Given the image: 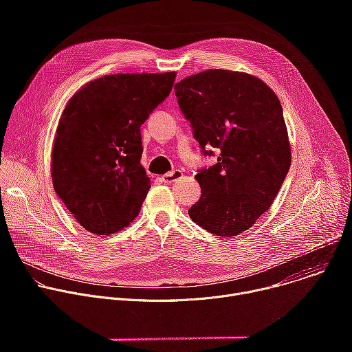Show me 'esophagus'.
<instances>
[{"label":"esophagus","mask_w":352,"mask_h":352,"mask_svg":"<svg viewBox=\"0 0 352 352\" xmlns=\"http://www.w3.org/2000/svg\"><path fill=\"white\" fill-rule=\"evenodd\" d=\"M182 175L181 171H173V173H167L162 177V181L163 182H167V184H171V182H175L177 179H179Z\"/></svg>","instance_id":"obj_1"}]
</instances>
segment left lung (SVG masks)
Segmentation results:
<instances>
[{"label": "left lung", "instance_id": "1", "mask_svg": "<svg viewBox=\"0 0 352 352\" xmlns=\"http://www.w3.org/2000/svg\"><path fill=\"white\" fill-rule=\"evenodd\" d=\"M174 89L204 153L220 148L217 163L195 177L202 195L189 217L212 234L235 236L270 209L291 166L280 100L262 79L228 69L190 75Z\"/></svg>", "mask_w": 352, "mask_h": 352}]
</instances>
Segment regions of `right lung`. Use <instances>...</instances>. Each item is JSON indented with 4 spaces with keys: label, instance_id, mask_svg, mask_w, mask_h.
<instances>
[{
    "label": "right lung",
    "instance_id": "1",
    "mask_svg": "<svg viewBox=\"0 0 352 352\" xmlns=\"http://www.w3.org/2000/svg\"><path fill=\"white\" fill-rule=\"evenodd\" d=\"M177 74H114L85 83L60 117L52 150L57 195L89 232L128 227L150 189L140 125L170 94Z\"/></svg>",
    "mask_w": 352,
    "mask_h": 352
}]
</instances>
